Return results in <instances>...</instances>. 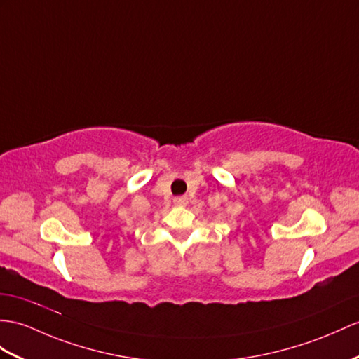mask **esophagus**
Returning <instances> with one entry per match:
<instances>
[{
    "mask_svg": "<svg viewBox=\"0 0 359 359\" xmlns=\"http://www.w3.org/2000/svg\"><path fill=\"white\" fill-rule=\"evenodd\" d=\"M187 203H189L187 196H178V198H175V199H173V204L177 205V207H186V205H187Z\"/></svg>",
    "mask_w": 359,
    "mask_h": 359,
    "instance_id": "obj_1",
    "label": "esophagus"
}]
</instances>
